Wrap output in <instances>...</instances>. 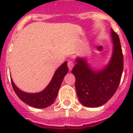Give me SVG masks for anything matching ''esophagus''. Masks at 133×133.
Returning <instances> with one entry per match:
<instances>
[{"mask_svg": "<svg viewBox=\"0 0 133 133\" xmlns=\"http://www.w3.org/2000/svg\"><path fill=\"white\" fill-rule=\"evenodd\" d=\"M68 67L69 70H72V69L74 67V63L72 61H68Z\"/></svg>", "mask_w": 133, "mask_h": 133, "instance_id": "obj_1", "label": "esophagus"}]
</instances>
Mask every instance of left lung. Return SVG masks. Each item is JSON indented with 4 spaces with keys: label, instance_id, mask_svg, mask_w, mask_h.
I'll return each mask as SVG.
<instances>
[{
    "label": "left lung",
    "instance_id": "left-lung-1",
    "mask_svg": "<svg viewBox=\"0 0 133 133\" xmlns=\"http://www.w3.org/2000/svg\"><path fill=\"white\" fill-rule=\"evenodd\" d=\"M113 50L106 66L93 70L85 58L78 57L72 72L75 77V88L79 101L89 108L105 104L115 93L124 69V56L117 34L110 30Z\"/></svg>",
    "mask_w": 133,
    "mask_h": 133
}]
</instances>
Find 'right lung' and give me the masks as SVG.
<instances>
[{"mask_svg":"<svg viewBox=\"0 0 133 133\" xmlns=\"http://www.w3.org/2000/svg\"><path fill=\"white\" fill-rule=\"evenodd\" d=\"M68 72V68L67 61H65L55 71L50 83L40 92L28 93L21 90L11 79V85L16 95L21 101L36 108H45L52 105L55 101L63 79Z\"/></svg>","mask_w":133,"mask_h":133,"instance_id":"add662e5","label":"right lung"}]
</instances>
